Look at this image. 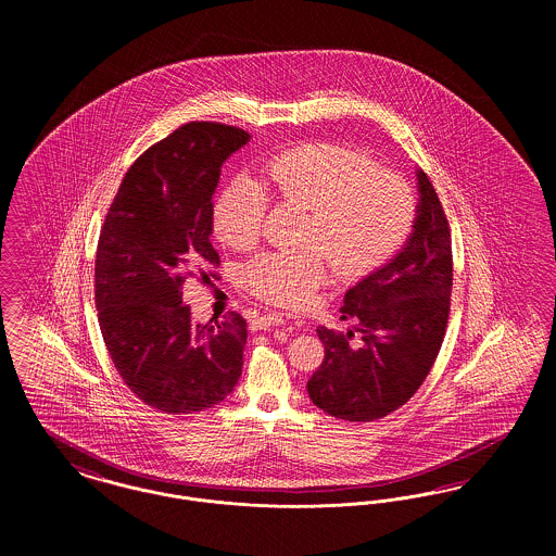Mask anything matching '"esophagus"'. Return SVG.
Returning <instances> with one entry per match:
<instances>
[{"label": "esophagus", "instance_id": "esophagus-1", "mask_svg": "<svg viewBox=\"0 0 556 556\" xmlns=\"http://www.w3.org/2000/svg\"><path fill=\"white\" fill-rule=\"evenodd\" d=\"M283 315L281 313H265V315H261V317L254 318V323H252V327L254 329H268V327H279V325H283Z\"/></svg>", "mask_w": 556, "mask_h": 556}]
</instances>
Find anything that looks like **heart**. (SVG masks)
Instances as JSON below:
<instances>
[{
	"label": "heart",
	"mask_w": 556,
	"mask_h": 556,
	"mask_svg": "<svg viewBox=\"0 0 556 556\" xmlns=\"http://www.w3.org/2000/svg\"><path fill=\"white\" fill-rule=\"evenodd\" d=\"M265 186L238 175L214 202L216 236L250 250L265 231L270 198L306 211L302 250H268L250 261L243 286L256 298L304 306L333 275L361 277L390 263L408 241L419 202L413 186L369 154L331 141L304 143L265 164Z\"/></svg>",
	"instance_id": "b5f03b06"
}]
</instances>
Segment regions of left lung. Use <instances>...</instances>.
Masks as SVG:
<instances>
[{
    "label": "left lung",
    "mask_w": 556,
    "mask_h": 556,
    "mask_svg": "<svg viewBox=\"0 0 556 556\" xmlns=\"http://www.w3.org/2000/svg\"><path fill=\"white\" fill-rule=\"evenodd\" d=\"M419 214L390 263L345 291L354 331L318 327L325 358L306 383L320 410L344 421H375L421 388L444 342L452 291V239L442 202L424 170Z\"/></svg>",
    "instance_id": "8db88e82"
}]
</instances>
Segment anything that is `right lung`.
<instances>
[{
	"instance_id": "add662e5",
	"label": "right lung",
	"mask_w": 556,
	"mask_h": 556,
	"mask_svg": "<svg viewBox=\"0 0 556 556\" xmlns=\"http://www.w3.org/2000/svg\"><path fill=\"white\" fill-rule=\"evenodd\" d=\"M250 135L193 121L135 160L96 252V308L110 358L148 406L191 415L229 396L243 365L248 323L236 311L200 325L184 304L189 279L220 265L212 195L220 166Z\"/></svg>"
}]
</instances>
